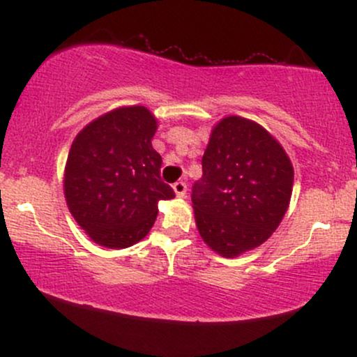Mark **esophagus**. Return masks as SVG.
I'll use <instances>...</instances> for the list:
<instances>
[{"mask_svg":"<svg viewBox=\"0 0 357 357\" xmlns=\"http://www.w3.org/2000/svg\"><path fill=\"white\" fill-rule=\"evenodd\" d=\"M173 190H174L176 196H178V198H184V195H186V183H183V181L174 183L173 184Z\"/></svg>","mask_w":357,"mask_h":357,"instance_id":"obj_1","label":"esophagus"}]
</instances>
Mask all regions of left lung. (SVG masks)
<instances>
[{
	"label": "left lung",
	"instance_id": "obj_1",
	"mask_svg": "<svg viewBox=\"0 0 357 357\" xmlns=\"http://www.w3.org/2000/svg\"><path fill=\"white\" fill-rule=\"evenodd\" d=\"M203 178L192 186L199 236L225 258L260 247L289 208L294 166L265 127L228 116L211 129Z\"/></svg>",
	"mask_w": 357,
	"mask_h": 357
}]
</instances>
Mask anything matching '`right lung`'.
Listing matches in <instances>:
<instances>
[{
    "instance_id": "right-lung-1",
    "label": "right lung",
    "mask_w": 357,
    "mask_h": 357,
    "mask_svg": "<svg viewBox=\"0 0 357 357\" xmlns=\"http://www.w3.org/2000/svg\"><path fill=\"white\" fill-rule=\"evenodd\" d=\"M158 119L144 105L97 117L73 139L63 173L68 210L89 238L127 248L153 228L158 203L174 191L161 181L162 159L153 147Z\"/></svg>"
}]
</instances>
